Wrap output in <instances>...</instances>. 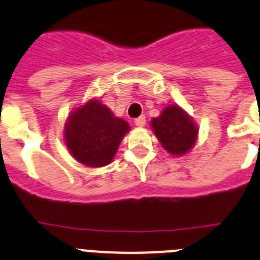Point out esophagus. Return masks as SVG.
Wrapping results in <instances>:
<instances>
[{
	"instance_id": "obj_1",
	"label": "esophagus",
	"mask_w": 260,
	"mask_h": 260,
	"mask_svg": "<svg viewBox=\"0 0 260 260\" xmlns=\"http://www.w3.org/2000/svg\"><path fill=\"white\" fill-rule=\"evenodd\" d=\"M145 123H146V118H145V115H141L139 116V118L135 119V124L137 125V127H144Z\"/></svg>"
}]
</instances>
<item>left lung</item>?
Returning a JSON list of instances; mask_svg holds the SVG:
<instances>
[{"label": "left lung", "instance_id": "8db88e82", "mask_svg": "<svg viewBox=\"0 0 260 260\" xmlns=\"http://www.w3.org/2000/svg\"><path fill=\"white\" fill-rule=\"evenodd\" d=\"M154 133L166 150L172 155H181L191 149L197 139L193 120L179 106H168L159 118L151 120Z\"/></svg>", "mask_w": 260, "mask_h": 260}]
</instances>
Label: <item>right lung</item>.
<instances>
[{"mask_svg":"<svg viewBox=\"0 0 260 260\" xmlns=\"http://www.w3.org/2000/svg\"><path fill=\"white\" fill-rule=\"evenodd\" d=\"M129 125L115 118L105 105L89 101L70 115L64 140L75 159L89 167L111 162Z\"/></svg>","mask_w":260,"mask_h":260,"instance_id":"obj_1","label":"right lung"}]
</instances>
